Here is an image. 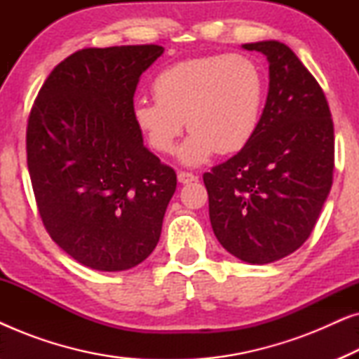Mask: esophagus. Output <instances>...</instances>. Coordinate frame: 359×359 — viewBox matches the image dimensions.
<instances>
[{
    "label": "esophagus",
    "instance_id": "1",
    "mask_svg": "<svg viewBox=\"0 0 359 359\" xmlns=\"http://www.w3.org/2000/svg\"><path fill=\"white\" fill-rule=\"evenodd\" d=\"M198 180V176L193 173H188V171H178V181L181 184H188L193 183V181Z\"/></svg>",
    "mask_w": 359,
    "mask_h": 359
}]
</instances>
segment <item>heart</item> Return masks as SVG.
<instances>
[{
  "label": "heart",
  "mask_w": 359,
  "mask_h": 359,
  "mask_svg": "<svg viewBox=\"0 0 359 359\" xmlns=\"http://www.w3.org/2000/svg\"><path fill=\"white\" fill-rule=\"evenodd\" d=\"M155 100L137 101L135 126L150 147L171 154L184 129L191 134L178 150L186 166L208 161L215 151L235 154L247 147L262 119L264 78L245 55H208L175 63L154 81Z\"/></svg>",
  "instance_id": "b5f03b06"
}]
</instances>
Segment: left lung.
Segmentation results:
<instances>
[{
    "mask_svg": "<svg viewBox=\"0 0 359 359\" xmlns=\"http://www.w3.org/2000/svg\"><path fill=\"white\" fill-rule=\"evenodd\" d=\"M269 63V90L257 134L204 173L210 225L242 262H278L316 227L333 181L335 139L327 97L286 43H243Z\"/></svg>",
    "mask_w": 359,
    "mask_h": 359,
    "instance_id": "8db88e82",
    "label": "left lung"
}]
</instances>
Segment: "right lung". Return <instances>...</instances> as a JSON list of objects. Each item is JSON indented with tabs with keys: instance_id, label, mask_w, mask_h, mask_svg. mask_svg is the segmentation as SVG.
I'll return each instance as SVG.
<instances>
[{
	"instance_id": "obj_1",
	"label": "right lung",
	"mask_w": 359,
	"mask_h": 359,
	"mask_svg": "<svg viewBox=\"0 0 359 359\" xmlns=\"http://www.w3.org/2000/svg\"><path fill=\"white\" fill-rule=\"evenodd\" d=\"M160 46L83 48L53 68L29 114L27 168L53 242L97 271L154 252L176 173L144 145L132 109Z\"/></svg>"
}]
</instances>
